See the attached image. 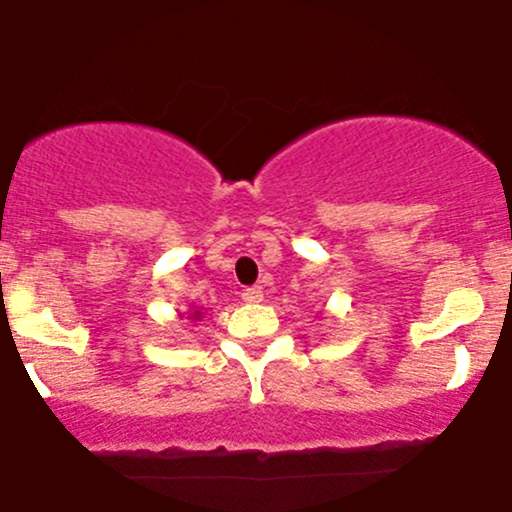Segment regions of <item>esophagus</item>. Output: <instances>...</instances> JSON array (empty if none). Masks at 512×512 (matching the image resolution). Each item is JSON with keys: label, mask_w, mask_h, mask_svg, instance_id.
<instances>
[{"label": "esophagus", "mask_w": 512, "mask_h": 512, "mask_svg": "<svg viewBox=\"0 0 512 512\" xmlns=\"http://www.w3.org/2000/svg\"><path fill=\"white\" fill-rule=\"evenodd\" d=\"M262 287L255 285V287H247V290H242V300L250 302V305H255V302H262Z\"/></svg>", "instance_id": "34e87169"}]
</instances>
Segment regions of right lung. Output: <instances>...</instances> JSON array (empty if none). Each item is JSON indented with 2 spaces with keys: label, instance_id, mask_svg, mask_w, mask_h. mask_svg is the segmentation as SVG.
<instances>
[{
  "label": "right lung",
  "instance_id": "1",
  "mask_svg": "<svg viewBox=\"0 0 512 512\" xmlns=\"http://www.w3.org/2000/svg\"><path fill=\"white\" fill-rule=\"evenodd\" d=\"M202 315H205V312H202V307H195V305H192L190 320H192V322H200V320H202Z\"/></svg>",
  "mask_w": 512,
  "mask_h": 512
}]
</instances>
